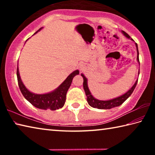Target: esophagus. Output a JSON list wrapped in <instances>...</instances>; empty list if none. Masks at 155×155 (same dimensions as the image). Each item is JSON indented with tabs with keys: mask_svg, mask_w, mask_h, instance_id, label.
<instances>
[{
	"mask_svg": "<svg viewBox=\"0 0 155 155\" xmlns=\"http://www.w3.org/2000/svg\"><path fill=\"white\" fill-rule=\"evenodd\" d=\"M81 68V70H83V68Z\"/></svg>",
	"mask_w": 155,
	"mask_h": 155,
	"instance_id": "esophagus-1",
	"label": "esophagus"
}]
</instances>
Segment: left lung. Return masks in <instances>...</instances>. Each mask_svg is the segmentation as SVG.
<instances>
[{"label":"left lung","instance_id":"1","mask_svg":"<svg viewBox=\"0 0 155 155\" xmlns=\"http://www.w3.org/2000/svg\"><path fill=\"white\" fill-rule=\"evenodd\" d=\"M122 33L124 34V35L127 37V38L130 39L131 40L133 41V39H131L130 37L128 35L127 33L124 32V31H122ZM135 46H136V48H137V60L139 62V64H140V60H139V51H138V47H137V43H135ZM138 74H140V70H139ZM81 76H82L83 78V89L84 90H85V95L87 96V101L88 104H90L91 107H94V108H97L99 109H110L111 108H114V107L121 105L126 100H127L128 97L132 94L133 91L135 90L136 85H137V81H138V79H137L134 85L132 86V87H131L128 91H127L124 94H123V95L120 96L119 97H117V98H114V99L109 100V101H100V100L95 98L92 95H91L90 91L88 88L87 78L84 76L83 74H81Z\"/></svg>","mask_w":155,"mask_h":155}]
</instances>
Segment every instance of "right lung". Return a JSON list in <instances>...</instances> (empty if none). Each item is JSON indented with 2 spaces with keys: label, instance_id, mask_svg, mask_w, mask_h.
<instances>
[{
  "label": "right lung",
  "instance_id": "add662e5",
  "mask_svg": "<svg viewBox=\"0 0 155 155\" xmlns=\"http://www.w3.org/2000/svg\"><path fill=\"white\" fill-rule=\"evenodd\" d=\"M41 29V28H40L37 32H38ZM78 74H79V71L78 70H75V71L72 72L71 74L68 76L66 79L56 90L47 94H37L31 92L25 87L20 78L18 66L17 68V78L18 85H19L20 90L25 98L31 104L35 107L36 108L44 110L51 109L52 111L61 109L64 107L65 102V98H66L67 91L68 89L70 88V85H71L73 78Z\"/></svg>",
  "mask_w": 155,
  "mask_h": 155
}]
</instances>
